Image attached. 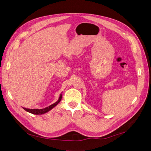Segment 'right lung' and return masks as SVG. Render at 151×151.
Instances as JSON below:
<instances>
[{
  "label": "right lung",
  "instance_id": "obj_1",
  "mask_svg": "<svg viewBox=\"0 0 151 151\" xmlns=\"http://www.w3.org/2000/svg\"><path fill=\"white\" fill-rule=\"evenodd\" d=\"M62 96V95L61 94L60 95V97H59L58 101L57 102L51 104L50 106H49L47 108H43V109H28V108H23V109H24V110H26V111L31 113L32 114H34V115H42V114H44L45 113L49 111L50 110H51L52 108H53L55 106H57V105L59 103H60V101H61Z\"/></svg>",
  "mask_w": 151,
  "mask_h": 151
}]
</instances>
